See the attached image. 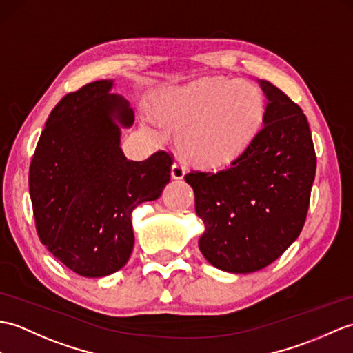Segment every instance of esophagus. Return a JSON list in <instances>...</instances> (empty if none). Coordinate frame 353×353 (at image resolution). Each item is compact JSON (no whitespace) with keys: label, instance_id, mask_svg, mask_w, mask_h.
<instances>
[{"label":"esophagus","instance_id":"34e87169","mask_svg":"<svg viewBox=\"0 0 353 353\" xmlns=\"http://www.w3.org/2000/svg\"><path fill=\"white\" fill-rule=\"evenodd\" d=\"M185 173H186V168H185L183 163L180 161H176L173 163V167H171V177L176 179V180H180V179H183Z\"/></svg>","mask_w":353,"mask_h":353}]
</instances>
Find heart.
<instances>
[{
  "label": "heart",
  "instance_id": "obj_1",
  "mask_svg": "<svg viewBox=\"0 0 353 353\" xmlns=\"http://www.w3.org/2000/svg\"><path fill=\"white\" fill-rule=\"evenodd\" d=\"M158 117L176 128L183 157L208 167L233 161L247 149L265 117L261 93L245 81L204 78L163 94Z\"/></svg>",
  "mask_w": 353,
  "mask_h": 353
}]
</instances>
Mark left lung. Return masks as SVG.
<instances>
[{"label": "left lung", "instance_id": "obj_1", "mask_svg": "<svg viewBox=\"0 0 353 353\" xmlns=\"http://www.w3.org/2000/svg\"><path fill=\"white\" fill-rule=\"evenodd\" d=\"M263 125L250 145L216 173L191 171L195 212L204 223L200 251L210 265L233 274L272 263L305 224L316 152L305 114L268 81Z\"/></svg>", "mask_w": 353, "mask_h": 353}]
</instances>
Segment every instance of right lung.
Returning <instances> with one entry per match:
<instances>
[{"label": "right lung", "instance_id": "1", "mask_svg": "<svg viewBox=\"0 0 353 353\" xmlns=\"http://www.w3.org/2000/svg\"><path fill=\"white\" fill-rule=\"evenodd\" d=\"M111 88V79L94 81L55 105L28 176L40 242L87 278L128 263L135 241L130 214L159 199L173 163L162 150L139 162L125 157L120 129L134 125V111Z\"/></svg>", "mask_w": 353, "mask_h": 353}]
</instances>
